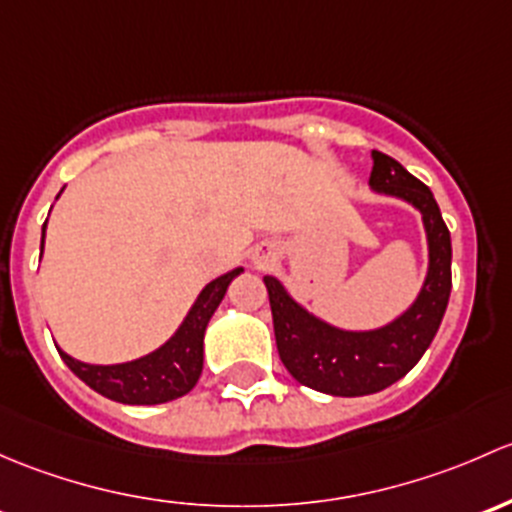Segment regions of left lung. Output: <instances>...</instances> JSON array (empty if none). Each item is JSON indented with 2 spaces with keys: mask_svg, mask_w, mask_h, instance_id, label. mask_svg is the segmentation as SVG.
Listing matches in <instances>:
<instances>
[{
  "mask_svg": "<svg viewBox=\"0 0 512 512\" xmlns=\"http://www.w3.org/2000/svg\"><path fill=\"white\" fill-rule=\"evenodd\" d=\"M372 162V192L404 199L424 221L429 271L414 303L384 328L357 333L315 318L278 278H263L281 362L300 384L333 397H365L402 379L434 340L451 295V234L434 194L384 152L372 150Z\"/></svg>",
  "mask_w": 512,
  "mask_h": 512,
  "instance_id": "obj_1",
  "label": "left lung"
}]
</instances>
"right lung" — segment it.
Segmentation results:
<instances>
[{
  "instance_id": "right-lung-1",
  "label": "right lung",
  "mask_w": 512,
  "mask_h": 512,
  "mask_svg": "<svg viewBox=\"0 0 512 512\" xmlns=\"http://www.w3.org/2000/svg\"><path fill=\"white\" fill-rule=\"evenodd\" d=\"M41 251H44V239H41ZM241 271L244 268H234V271L207 283V288L194 300L192 310L177 328V333L165 345L157 347L150 355L140 357V360L123 362V365H88V362L73 360L59 347L61 360L81 382H86L88 387L96 389L103 397L113 399V402L165 404L184 397L202 374L204 333H207L209 320H212L214 310L219 308L229 283Z\"/></svg>"
}]
</instances>
